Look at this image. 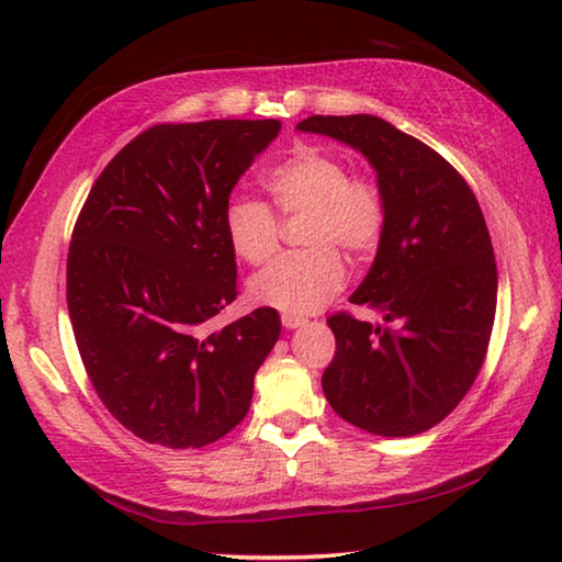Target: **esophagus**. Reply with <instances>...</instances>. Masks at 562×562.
<instances>
[{
    "mask_svg": "<svg viewBox=\"0 0 562 562\" xmlns=\"http://www.w3.org/2000/svg\"><path fill=\"white\" fill-rule=\"evenodd\" d=\"M307 325V319L304 317H297V315H282V327L284 329H297V327H304Z\"/></svg>",
    "mask_w": 562,
    "mask_h": 562,
    "instance_id": "34e87169",
    "label": "esophagus"
}]
</instances>
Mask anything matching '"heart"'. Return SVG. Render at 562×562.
<instances>
[{"mask_svg": "<svg viewBox=\"0 0 562 562\" xmlns=\"http://www.w3.org/2000/svg\"><path fill=\"white\" fill-rule=\"evenodd\" d=\"M284 215L307 213L302 243L310 250L280 255L250 280V297L288 315H312L335 297L347 270L339 250L364 258L384 233V198L367 178H351L345 160L319 148H297L265 176ZM225 235L237 258L260 265L278 247V217L255 198L225 205Z\"/></svg>", "mask_w": 562, "mask_h": 562, "instance_id": "obj_1", "label": "heart"}]
</instances>
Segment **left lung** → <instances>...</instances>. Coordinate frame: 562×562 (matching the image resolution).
Returning a JSON list of instances; mask_svg holds the SVG:
<instances>
[{
	"label": "left lung",
	"instance_id": "left-lung-1",
	"mask_svg": "<svg viewBox=\"0 0 562 562\" xmlns=\"http://www.w3.org/2000/svg\"><path fill=\"white\" fill-rule=\"evenodd\" d=\"M297 131L355 148L384 198L382 240L349 302L386 325L327 319L337 351L322 392L361 431L416 436L453 412L486 357L498 297L486 221L465 180L384 119L310 116Z\"/></svg>",
	"mask_w": 562,
	"mask_h": 562
}]
</instances>
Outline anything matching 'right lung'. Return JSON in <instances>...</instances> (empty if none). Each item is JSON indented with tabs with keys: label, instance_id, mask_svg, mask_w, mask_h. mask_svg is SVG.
Returning a JSON list of instances; mask_svg holds the SVG:
<instances>
[{
	"label": "right lung",
	"instance_id": "1",
	"mask_svg": "<svg viewBox=\"0 0 562 562\" xmlns=\"http://www.w3.org/2000/svg\"><path fill=\"white\" fill-rule=\"evenodd\" d=\"M280 121L164 123L103 168L76 221L66 302L113 418L166 449H201L243 422L282 322L258 307L207 331L237 294L225 205Z\"/></svg>",
	"mask_w": 562,
	"mask_h": 562
}]
</instances>
